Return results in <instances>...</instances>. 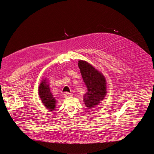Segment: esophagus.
Listing matches in <instances>:
<instances>
[{
    "label": "esophagus",
    "instance_id": "1",
    "mask_svg": "<svg viewBox=\"0 0 154 154\" xmlns=\"http://www.w3.org/2000/svg\"><path fill=\"white\" fill-rule=\"evenodd\" d=\"M63 96L65 97V98H67V97H71V94L69 93H64L63 94Z\"/></svg>",
    "mask_w": 154,
    "mask_h": 154
}]
</instances>
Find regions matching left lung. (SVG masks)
I'll return each instance as SVG.
<instances>
[{"mask_svg":"<svg viewBox=\"0 0 154 154\" xmlns=\"http://www.w3.org/2000/svg\"><path fill=\"white\" fill-rule=\"evenodd\" d=\"M78 66L88 90L83 96V101L88 108H93L106 95V80L101 72L88 62L79 60Z\"/></svg>","mask_w":154,"mask_h":154,"instance_id":"8db88e82","label":"left lung"}]
</instances>
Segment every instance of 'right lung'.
Wrapping results in <instances>:
<instances>
[{"mask_svg":"<svg viewBox=\"0 0 154 154\" xmlns=\"http://www.w3.org/2000/svg\"><path fill=\"white\" fill-rule=\"evenodd\" d=\"M38 94L43 105L50 111L55 108L56 100L51 93L49 86L45 80H42L39 86Z\"/></svg>","mask_w":154,"mask_h":154,"instance_id":"add662e5","label":"right lung"}]
</instances>
